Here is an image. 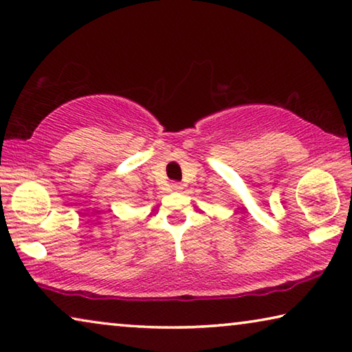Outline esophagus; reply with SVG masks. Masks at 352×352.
I'll list each match as a JSON object with an SVG mask.
<instances>
[{"label": "esophagus", "mask_w": 352, "mask_h": 352, "mask_svg": "<svg viewBox=\"0 0 352 352\" xmlns=\"http://www.w3.org/2000/svg\"><path fill=\"white\" fill-rule=\"evenodd\" d=\"M170 189H172V191H182V185H180V183H172V185H170Z\"/></svg>", "instance_id": "34e87169"}]
</instances>
